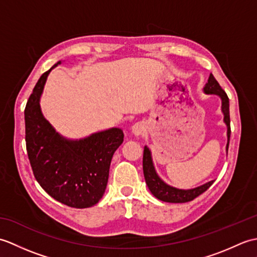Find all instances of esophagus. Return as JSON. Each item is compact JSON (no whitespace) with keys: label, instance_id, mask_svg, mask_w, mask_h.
Returning a JSON list of instances; mask_svg holds the SVG:
<instances>
[{"label":"esophagus","instance_id":"esophagus-1","mask_svg":"<svg viewBox=\"0 0 257 257\" xmlns=\"http://www.w3.org/2000/svg\"><path fill=\"white\" fill-rule=\"evenodd\" d=\"M145 133V127L141 123H136L133 127V134L136 136V137H140L143 136Z\"/></svg>","mask_w":257,"mask_h":257}]
</instances>
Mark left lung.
Masks as SVG:
<instances>
[{"instance_id": "1", "label": "left lung", "mask_w": 257, "mask_h": 257, "mask_svg": "<svg viewBox=\"0 0 257 257\" xmlns=\"http://www.w3.org/2000/svg\"><path fill=\"white\" fill-rule=\"evenodd\" d=\"M203 91L205 94H214L217 95L222 100V112L224 114V122L227 127V145L226 150L228 149V144H230V136H231V125H230V102H228V97L226 92L222 89L220 84L214 78V76L210 74V77L207 79V83L205 84ZM143 167H144V176L146 183L148 185L151 193L154 194L157 199H159L163 202H169V203H185V202L194 200L196 196H199L209 189L214 182V180L207 182L203 185H200L198 188L189 189V190H182L173 188L171 185L165 183L158 176L154 163H152L151 152L147 146H145L144 149V160H143Z\"/></svg>"}]
</instances>
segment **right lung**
I'll list each match as a JSON object with an SVG mask.
<instances>
[{"label": "right lung", "instance_id": "1", "mask_svg": "<svg viewBox=\"0 0 257 257\" xmlns=\"http://www.w3.org/2000/svg\"><path fill=\"white\" fill-rule=\"evenodd\" d=\"M41 76L25 107V141L33 173L52 198L76 209L98 203L107 187L112 156L123 133L111 128L79 140L59 135L44 118L40 98L47 76Z\"/></svg>", "mask_w": 257, "mask_h": 257}]
</instances>
